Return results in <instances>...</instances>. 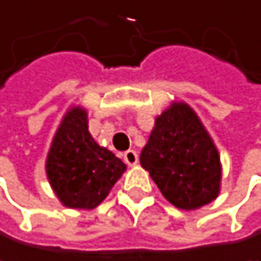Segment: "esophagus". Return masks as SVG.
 <instances>
[{
	"mask_svg": "<svg viewBox=\"0 0 261 261\" xmlns=\"http://www.w3.org/2000/svg\"><path fill=\"white\" fill-rule=\"evenodd\" d=\"M123 161L128 166H136L138 164V153L135 152V150H128V152L123 153Z\"/></svg>",
	"mask_w": 261,
	"mask_h": 261,
	"instance_id": "obj_1",
	"label": "esophagus"
}]
</instances>
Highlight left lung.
<instances>
[{
	"mask_svg": "<svg viewBox=\"0 0 261 261\" xmlns=\"http://www.w3.org/2000/svg\"><path fill=\"white\" fill-rule=\"evenodd\" d=\"M141 166L180 210H197L219 194L222 167L218 148L194 109L183 101H174L155 119L141 152Z\"/></svg>",
	"mask_w": 261,
	"mask_h": 261,
	"instance_id": "1",
	"label": "left lung"
}]
</instances>
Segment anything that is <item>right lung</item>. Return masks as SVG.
I'll return each mask as SVG.
<instances>
[{
	"label": "right lung",
	"mask_w": 261,
	"mask_h": 261,
	"mask_svg": "<svg viewBox=\"0 0 261 261\" xmlns=\"http://www.w3.org/2000/svg\"><path fill=\"white\" fill-rule=\"evenodd\" d=\"M45 170L64 206L92 210L106 199L126 166L95 142L89 133L86 109L73 106L58 126Z\"/></svg>",
	"instance_id": "obj_1"
}]
</instances>
